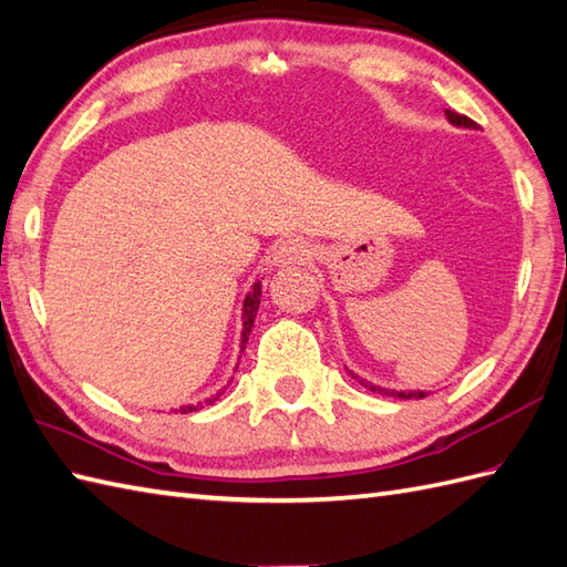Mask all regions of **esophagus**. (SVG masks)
Returning a JSON list of instances; mask_svg holds the SVG:
<instances>
[{
	"instance_id": "esophagus-1",
	"label": "esophagus",
	"mask_w": 567,
	"mask_h": 567,
	"mask_svg": "<svg viewBox=\"0 0 567 567\" xmlns=\"http://www.w3.org/2000/svg\"><path fill=\"white\" fill-rule=\"evenodd\" d=\"M308 257H310V250H308L306 243L298 240V238H288V240H284V243L274 247L271 259H274V267L288 269L293 265H302V261H306Z\"/></svg>"
}]
</instances>
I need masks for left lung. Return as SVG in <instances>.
Instances as JSON below:
<instances>
[{
  "label": "left lung",
  "instance_id": "left-lung-1",
  "mask_svg": "<svg viewBox=\"0 0 567 567\" xmlns=\"http://www.w3.org/2000/svg\"><path fill=\"white\" fill-rule=\"evenodd\" d=\"M445 117H447V122L452 124V127H464V130H472V127H476V122L474 120H468V117H464V115H460V113H452V110H445ZM349 375L353 378V380H358L363 384V388H368L370 392H378V394H382V396H396V399H423L427 392H423V390H390V388H380V384H372V382H368V380H363L361 375H355L353 370H349Z\"/></svg>",
  "mask_w": 567,
  "mask_h": 567
}]
</instances>
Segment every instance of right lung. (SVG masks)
<instances>
[{
    "instance_id": "obj_1",
    "label": "right lung",
    "mask_w": 567,
    "mask_h": 567,
    "mask_svg": "<svg viewBox=\"0 0 567 567\" xmlns=\"http://www.w3.org/2000/svg\"><path fill=\"white\" fill-rule=\"evenodd\" d=\"M259 298H261V279H255V284H252V288L250 291H247V296H245V300H243V331H240V353L245 351V347H247V339H250V331H252V324H255V317H257V310H259ZM233 380V378H230ZM230 380H228V384H230ZM228 384L224 390H218L216 394H212L209 399H204V402H197V404H185V406H179V409H175V413L179 411V413H192V411H197V409H204V406H209V404H214L216 399L224 394L226 390H228Z\"/></svg>"
}]
</instances>
